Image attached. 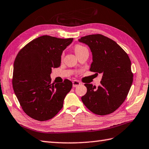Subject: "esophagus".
Masks as SVG:
<instances>
[{"mask_svg":"<svg viewBox=\"0 0 149 149\" xmlns=\"http://www.w3.org/2000/svg\"><path fill=\"white\" fill-rule=\"evenodd\" d=\"M72 84H73V87H76V86H77L79 85H80L81 83L79 81L74 80V81H73Z\"/></svg>","mask_w":149,"mask_h":149,"instance_id":"34e87169","label":"esophagus"}]
</instances>
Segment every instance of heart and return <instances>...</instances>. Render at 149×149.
Wrapping results in <instances>:
<instances>
[{
  "label": "heart",
  "instance_id": "heart-1",
  "mask_svg": "<svg viewBox=\"0 0 149 149\" xmlns=\"http://www.w3.org/2000/svg\"><path fill=\"white\" fill-rule=\"evenodd\" d=\"M87 49V48L82 45H77L76 46H75V47H74V52H75V54L77 55L79 53H80V52L84 50V49Z\"/></svg>",
  "mask_w": 149,
  "mask_h": 149
}]
</instances>
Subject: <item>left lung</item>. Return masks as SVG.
I'll list each match as a JSON object with an SVG mask.
<instances>
[{
    "mask_svg": "<svg viewBox=\"0 0 149 149\" xmlns=\"http://www.w3.org/2000/svg\"><path fill=\"white\" fill-rule=\"evenodd\" d=\"M79 41L88 45L91 50L93 61L90 70L103 74L97 88L84 84L87 92L81 100L95 114L111 113L123 104L132 84L129 55L114 40L101 34L84 36Z\"/></svg>",
    "mask_w": 149,
    "mask_h": 149,
    "instance_id": "left-lung-1",
    "label": "left lung"
}]
</instances>
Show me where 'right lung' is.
Here are the masks:
<instances>
[{"instance_id":"add662e5","label":"right lung","mask_w":149,"mask_h":149,"mask_svg":"<svg viewBox=\"0 0 149 149\" xmlns=\"http://www.w3.org/2000/svg\"><path fill=\"white\" fill-rule=\"evenodd\" d=\"M73 38L43 36L27 44L14 61L13 88L24 112L38 121L53 118L63 107L64 100L72 83L65 79L51 83L52 69L61 65L64 49Z\"/></svg>"}]
</instances>
